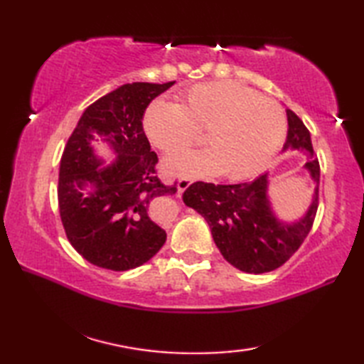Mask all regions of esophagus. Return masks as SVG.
<instances>
[{
  "mask_svg": "<svg viewBox=\"0 0 364 364\" xmlns=\"http://www.w3.org/2000/svg\"><path fill=\"white\" fill-rule=\"evenodd\" d=\"M192 184V180L189 178H180V180L176 181V188H178V194H181V192L186 191Z\"/></svg>",
  "mask_w": 364,
  "mask_h": 364,
  "instance_id": "obj_1",
  "label": "esophagus"
}]
</instances>
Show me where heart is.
Wrapping results in <instances>:
<instances>
[{
	"mask_svg": "<svg viewBox=\"0 0 364 364\" xmlns=\"http://www.w3.org/2000/svg\"><path fill=\"white\" fill-rule=\"evenodd\" d=\"M149 141L175 153L197 141V129L210 149L183 151L164 159L172 176L208 178L223 172L241 180L266 166L286 134L283 109L242 84L215 81L191 87L180 103L158 98L142 119Z\"/></svg>",
	"mask_w": 364,
	"mask_h": 364,
	"instance_id": "1",
	"label": "heart"
}]
</instances>
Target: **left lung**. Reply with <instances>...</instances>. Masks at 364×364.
Returning <instances> with one entry per match:
<instances>
[{"label": "left lung", "instance_id": "left-lung-1", "mask_svg": "<svg viewBox=\"0 0 364 364\" xmlns=\"http://www.w3.org/2000/svg\"><path fill=\"white\" fill-rule=\"evenodd\" d=\"M288 134L284 151H301L308 158L301 168L313 183V196L299 219L284 220L269 197V172L252 181L213 184L197 181L183 192V202L202 214L215 245L231 266L247 274L270 272L288 261L310 233L319 197V162L311 136L296 114L286 109Z\"/></svg>", "mask_w": 364, "mask_h": 364}]
</instances>
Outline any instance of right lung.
<instances>
[{"mask_svg": "<svg viewBox=\"0 0 364 364\" xmlns=\"http://www.w3.org/2000/svg\"><path fill=\"white\" fill-rule=\"evenodd\" d=\"M173 84H123L86 107L65 145L58 184L60 219L75 250L98 267H139L166 242L153 203L176 188L156 176L158 156L142 119L151 100ZM94 141L105 145L112 161L99 156Z\"/></svg>", "mask_w": 364, "mask_h": 364, "instance_id": "add662e5", "label": "right lung"}]
</instances>
